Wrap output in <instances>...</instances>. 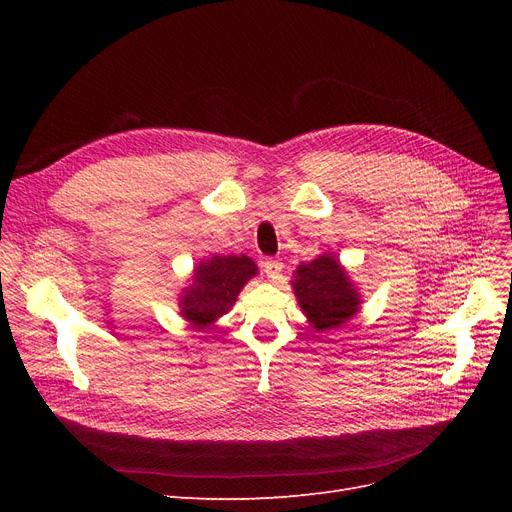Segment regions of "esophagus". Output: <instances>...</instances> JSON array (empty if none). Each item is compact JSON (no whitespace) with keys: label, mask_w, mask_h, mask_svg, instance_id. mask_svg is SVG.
Wrapping results in <instances>:
<instances>
[{"label":"esophagus","mask_w":512,"mask_h":512,"mask_svg":"<svg viewBox=\"0 0 512 512\" xmlns=\"http://www.w3.org/2000/svg\"><path fill=\"white\" fill-rule=\"evenodd\" d=\"M262 269H265L269 280H280L282 275V269H284V262L280 258H267L265 262H262Z\"/></svg>","instance_id":"1"}]
</instances>
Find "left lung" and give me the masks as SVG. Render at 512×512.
I'll return each instance as SVG.
<instances>
[{"instance_id": "8db88e82", "label": "left lung", "mask_w": 512, "mask_h": 512, "mask_svg": "<svg viewBox=\"0 0 512 512\" xmlns=\"http://www.w3.org/2000/svg\"><path fill=\"white\" fill-rule=\"evenodd\" d=\"M294 294L318 331L335 329L359 309V294L333 256H318L294 273Z\"/></svg>"}]
</instances>
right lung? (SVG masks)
Returning <instances> with one entry per match:
<instances>
[{"label": "right lung", "instance_id": "add662e5", "mask_svg": "<svg viewBox=\"0 0 512 512\" xmlns=\"http://www.w3.org/2000/svg\"><path fill=\"white\" fill-rule=\"evenodd\" d=\"M256 275V265L247 256H213L200 262L194 273V284L181 297V314L194 327L205 329L235 305L237 294L250 277Z\"/></svg>", "mask_w": 512, "mask_h": 512}]
</instances>
